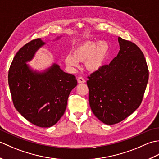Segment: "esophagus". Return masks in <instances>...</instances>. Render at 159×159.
<instances>
[{
  "label": "esophagus",
  "mask_w": 159,
  "mask_h": 159,
  "mask_svg": "<svg viewBox=\"0 0 159 159\" xmlns=\"http://www.w3.org/2000/svg\"><path fill=\"white\" fill-rule=\"evenodd\" d=\"M77 81L79 83H85V80L83 79V77H79L77 79Z\"/></svg>",
  "instance_id": "obj_1"
}]
</instances>
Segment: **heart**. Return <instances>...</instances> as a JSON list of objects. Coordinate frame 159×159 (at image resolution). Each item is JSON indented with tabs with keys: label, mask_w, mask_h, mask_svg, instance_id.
Here are the masks:
<instances>
[{
	"label": "heart",
	"mask_w": 159,
	"mask_h": 159,
	"mask_svg": "<svg viewBox=\"0 0 159 159\" xmlns=\"http://www.w3.org/2000/svg\"><path fill=\"white\" fill-rule=\"evenodd\" d=\"M109 46L104 40L97 43L87 40L77 46L64 59L67 67L74 68L79 66V62H85L86 68L90 72L98 70L105 61L109 52Z\"/></svg>",
	"instance_id": "1"
}]
</instances>
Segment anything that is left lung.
Here are the masks:
<instances>
[{
    "label": "left lung",
    "mask_w": 159,
    "mask_h": 159,
    "mask_svg": "<svg viewBox=\"0 0 159 159\" xmlns=\"http://www.w3.org/2000/svg\"><path fill=\"white\" fill-rule=\"evenodd\" d=\"M118 42L117 57L91 74L87 81L91 109L107 125L120 122L139 107L149 76L139 47L121 38Z\"/></svg>",
    "instance_id": "obj_1"
}]
</instances>
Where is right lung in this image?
Instances as JSON below:
<instances>
[{
	"label": "right lung",
	"mask_w": 159,
	"mask_h": 159,
	"mask_svg": "<svg viewBox=\"0 0 159 159\" xmlns=\"http://www.w3.org/2000/svg\"><path fill=\"white\" fill-rule=\"evenodd\" d=\"M46 43L38 38L22 47L13 58L8 74L16 110L30 122L42 128L51 127L60 120L71 91L77 85L76 77L63 72L56 63L43 70H34L27 64Z\"/></svg>",
	"instance_id": "right-lung-1"
}]
</instances>
